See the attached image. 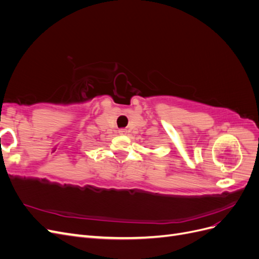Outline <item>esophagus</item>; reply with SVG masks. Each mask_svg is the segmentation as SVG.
Returning a JSON list of instances; mask_svg holds the SVG:
<instances>
[{"mask_svg":"<svg viewBox=\"0 0 259 259\" xmlns=\"http://www.w3.org/2000/svg\"><path fill=\"white\" fill-rule=\"evenodd\" d=\"M119 134H120V135H126V134H127V131L122 128V130L119 131Z\"/></svg>","mask_w":259,"mask_h":259,"instance_id":"1","label":"esophagus"}]
</instances>
